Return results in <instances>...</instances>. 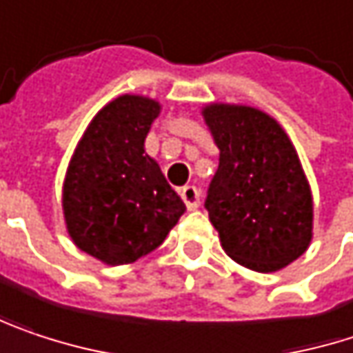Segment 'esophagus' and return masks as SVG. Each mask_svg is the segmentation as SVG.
<instances>
[{
    "label": "esophagus",
    "instance_id": "obj_1",
    "mask_svg": "<svg viewBox=\"0 0 353 353\" xmlns=\"http://www.w3.org/2000/svg\"><path fill=\"white\" fill-rule=\"evenodd\" d=\"M179 196H181V200L185 202L188 210H196L200 206V190H198L196 185H185V188H181Z\"/></svg>",
    "mask_w": 353,
    "mask_h": 353
}]
</instances>
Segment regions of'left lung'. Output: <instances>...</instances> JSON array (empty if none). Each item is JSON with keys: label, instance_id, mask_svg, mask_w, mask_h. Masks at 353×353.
<instances>
[{"label": "left lung", "instance_id": "1", "mask_svg": "<svg viewBox=\"0 0 353 353\" xmlns=\"http://www.w3.org/2000/svg\"><path fill=\"white\" fill-rule=\"evenodd\" d=\"M202 114L220 149L206 210L222 248L250 271H281L313 239V198L295 147L254 107L212 103Z\"/></svg>", "mask_w": 353, "mask_h": 353}]
</instances>
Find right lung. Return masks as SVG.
<instances>
[{
    "label": "right lung",
    "mask_w": 353,
    "mask_h": 353,
    "mask_svg": "<svg viewBox=\"0 0 353 353\" xmlns=\"http://www.w3.org/2000/svg\"><path fill=\"white\" fill-rule=\"evenodd\" d=\"M161 105L121 94L88 123L68 163L62 210L72 242L105 265H129L155 250L185 212L145 137Z\"/></svg>",
    "instance_id": "obj_1"
}]
</instances>
